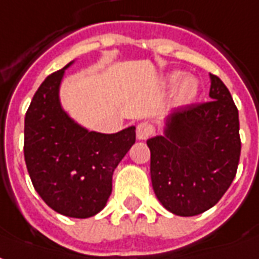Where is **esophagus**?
<instances>
[{"instance_id": "34e87169", "label": "esophagus", "mask_w": 259, "mask_h": 259, "mask_svg": "<svg viewBox=\"0 0 259 259\" xmlns=\"http://www.w3.org/2000/svg\"><path fill=\"white\" fill-rule=\"evenodd\" d=\"M153 132H154V130H153V127L148 121H142L138 124L137 138L139 141H146L149 137H152Z\"/></svg>"}]
</instances>
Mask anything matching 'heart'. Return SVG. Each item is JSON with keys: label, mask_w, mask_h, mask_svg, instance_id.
I'll use <instances>...</instances> for the list:
<instances>
[{"label": "heart", "mask_w": 259, "mask_h": 259, "mask_svg": "<svg viewBox=\"0 0 259 259\" xmlns=\"http://www.w3.org/2000/svg\"><path fill=\"white\" fill-rule=\"evenodd\" d=\"M182 76H184L182 73L175 71L167 75L165 78V85L167 88H172L174 102L178 106H185V105L192 103L197 98L200 91L199 80L196 77L188 75L182 79Z\"/></svg>", "instance_id": "heart-1"}]
</instances>
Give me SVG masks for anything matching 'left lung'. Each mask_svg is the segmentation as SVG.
<instances>
[{
    "label": "left lung",
    "mask_w": 259,
    "mask_h": 259,
    "mask_svg": "<svg viewBox=\"0 0 259 259\" xmlns=\"http://www.w3.org/2000/svg\"><path fill=\"white\" fill-rule=\"evenodd\" d=\"M209 80L211 101L168 113L163 134L146 142L154 194L179 217L214 207L239 165V111L225 84L217 75L209 74Z\"/></svg>",
    "instance_id": "8db88e82"
}]
</instances>
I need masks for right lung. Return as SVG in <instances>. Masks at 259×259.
<instances>
[{
    "label": "right lung",
    "mask_w": 259,
    "mask_h": 259,
    "mask_svg": "<svg viewBox=\"0 0 259 259\" xmlns=\"http://www.w3.org/2000/svg\"><path fill=\"white\" fill-rule=\"evenodd\" d=\"M70 62L44 80L24 117V160L35 192L70 218H90L106 205L113 172L135 143V127L116 134L90 131L60 102Z\"/></svg>",
    "instance_id": "add662e5"
}]
</instances>
